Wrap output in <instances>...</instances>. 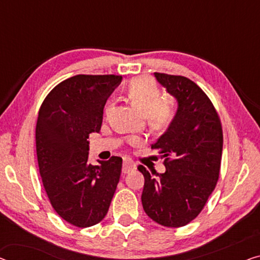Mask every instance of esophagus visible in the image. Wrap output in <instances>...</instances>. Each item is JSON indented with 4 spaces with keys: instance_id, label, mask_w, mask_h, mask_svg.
I'll return each instance as SVG.
<instances>
[{
    "instance_id": "esophagus-1",
    "label": "esophagus",
    "mask_w": 260,
    "mask_h": 260,
    "mask_svg": "<svg viewBox=\"0 0 260 260\" xmlns=\"http://www.w3.org/2000/svg\"><path fill=\"white\" fill-rule=\"evenodd\" d=\"M135 169V165L131 161H125L122 165V174H128Z\"/></svg>"
}]
</instances>
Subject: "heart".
<instances>
[{"instance_id":"b5f03b06","label":"heart","mask_w":260,"mask_h":260,"mask_svg":"<svg viewBox=\"0 0 260 260\" xmlns=\"http://www.w3.org/2000/svg\"><path fill=\"white\" fill-rule=\"evenodd\" d=\"M131 102L141 112L147 114L150 125L160 128L167 126L173 117L172 105L158 99V90L152 79L140 77L131 81L127 88ZM106 107V111H107Z\"/></svg>"}]
</instances>
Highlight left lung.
Listing matches in <instances>:
<instances>
[{"label":"left lung","mask_w":260,"mask_h":260,"mask_svg":"<svg viewBox=\"0 0 260 260\" xmlns=\"http://www.w3.org/2000/svg\"><path fill=\"white\" fill-rule=\"evenodd\" d=\"M157 83L177 103L164 134L152 145L166 158V172L138 169L145 177L143 210L154 222L183 226L202 211L219 176L223 132L218 114L207 94L182 76L154 73Z\"/></svg>","instance_id":"left-lung-1"}]
</instances>
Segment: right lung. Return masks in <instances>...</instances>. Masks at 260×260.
Returning <instances> with one entry per match:
<instances>
[{"instance_id":"add662e5","label":"right lung","mask_w":260,"mask_h":260,"mask_svg":"<svg viewBox=\"0 0 260 260\" xmlns=\"http://www.w3.org/2000/svg\"><path fill=\"white\" fill-rule=\"evenodd\" d=\"M121 76L78 75L58 84L42 104L36 126L40 174L51 205L79 228L106 216L119 183L122 158L88 162V135L102 128L108 96Z\"/></svg>"}]
</instances>
